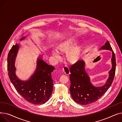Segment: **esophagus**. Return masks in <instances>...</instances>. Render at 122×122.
Instances as JSON below:
<instances>
[{"label":"esophagus","mask_w":122,"mask_h":122,"mask_svg":"<svg viewBox=\"0 0 122 122\" xmlns=\"http://www.w3.org/2000/svg\"><path fill=\"white\" fill-rule=\"evenodd\" d=\"M63 72L65 73L66 75H69L70 74V70L68 67H64L63 69Z\"/></svg>","instance_id":"obj_1"}]
</instances>
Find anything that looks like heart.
Returning <instances> with one entry per match:
<instances>
[{"mask_svg": "<svg viewBox=\"0 0 122 122\" xmlns=\"http://www.w3.org/2000/svg\"><path fill=\"white\" fill-rule=\"evenodd\" d=\"M76 42V39L75 38H69L66 41L61 43L57 47L58 50L60 52L64 53L67 52V60L69 62L72 64L76 63L78 61L81 51V46L80 44L76 45L71 49H70L72 47ZM52 54L57 60H59L60 59V55L57 51H53Z\"/></svg>", "mask_w": 122, "mask_h": 122, "instance_id": "b5f03b06", "label": "heart"}]
</instances>
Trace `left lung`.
Segmentation results:
<instances>
[{"label":"left lung","instance_id":"1","mask_svg":"<svg viewBox=\"0 0 122 122\" xmlns=\"http://www.w3.org/2000/svg\"><path fill=\"white\" fill-rule=\"evenodd\" d=\"M101 48L109 50L112 52V68L109 72V77L103 86H93L85 72V63L82 60L76 61L70 68V91L74 100L79 104H89L98 100L107 91L114 80L116 65L115 53L108 41Z\"/></svg>","mask_w":122,"mask_h":122}]
</instances>
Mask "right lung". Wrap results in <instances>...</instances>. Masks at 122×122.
Instances as JSON below:
<instances>
[{
	"mask_svg": "<svg viewBox=\"0 0 122 122\" xmlns=\"http://www.w3.org/2000/svg\"><path fill=\"white\" fill-rule=\"evenodd\" d=\"M18 48L17 44L13 46L8 54L7 70L9 79L16 90L25 100L35 105L45 103L52 92L53 80L51 73L55 68L38 58L34 75L29 81H20L15 74L14 62Z\"/></svg>",
	"mask_w": 122,
	"mask_h": 122,
	"instance_id": "add662e5",
	"label": "right lung"
}]
</instances>
